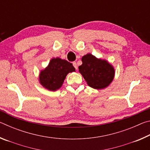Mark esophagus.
<instances>
[{"label": "esophagus", "instance_id": "34e87169", "mask_svg": "<svg viewBox=\"0 0 150 150\" xmlns=\"http://www.w3.org/2000/svg\"><path fill=\"white\" fill-rule=\"evenodd\" d=\"M73 65L74 66V67L76 69H77V63L76 62H73Z\"/></svg>", "mask_w": 150, "mask_h": 150}]
</instances>
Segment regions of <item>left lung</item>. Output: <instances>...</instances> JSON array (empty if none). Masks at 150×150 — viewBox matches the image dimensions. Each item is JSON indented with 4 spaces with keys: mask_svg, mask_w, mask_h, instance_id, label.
Listing matches in <instances>:
<instances>
[{
    "mask_svg": "<svg viewBox=\"0 0 150 150\" xmlns=\"http://www.w3.org/2000/svg\"><path fill=\"white\" fill-rule=\"evenodd\" d=\"M79 71L89 87L103 89L110 85L115 78V69L107 60L97 58L91 54L83 55Z\"/></svg>",
    "mask_w": 150,
    "mask_h": 150,
    "instance_id": "obj_1",
    "label": "left lung"
}]
</instances>
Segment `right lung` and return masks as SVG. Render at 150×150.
<instances>
[{"label": "right lung", "mask_w": 150, "mask_h": 150, "mask_svg": "<svg viewBox=\"0 0 150 150\" xmlns=\"http://www.w3.org/2000/svg\"><path fill=\"white\" fill-rule=\"evenodd\" d=\"M75 71L72 63L59 57H54L46 67L40 71L39 83L46 89L55 91L62 87L68 73Z\"/></svg>", "instance_id": "1"}]
</instances>
